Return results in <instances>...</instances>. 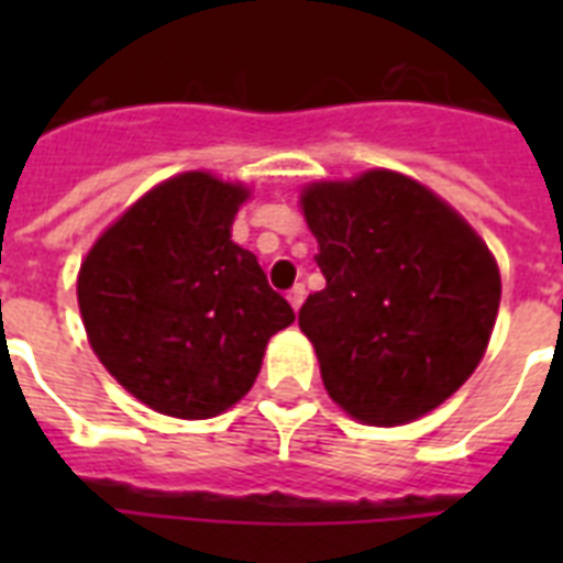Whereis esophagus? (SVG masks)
I'll list each match as a JSON object with an SVG mask.
<instances>
[{
  "mask_svg": "<svg viewBox=\"0 0 563 563\" xmlns=\"http://www.w3.org/2000/svg\"><path fill=\"white\" fill-rule=\"evenodd\" d=\"M286 298H289L291 309L298 312V309L303 307V298H307V289H303V283H298V286H295V289H291L289 295H286Z\"/></svg>",
  "mask_w": 563,
  "mask_h": 563,
  "instance_id": "obj_1",
  "label": "esophagus"
}]
</instances>
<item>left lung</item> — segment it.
Instances as JSON below:
<instances>
[{"instance_id": "8db88e82", "label": "left lung", "mask_w": 563, "mask_h": 563, "mask_svg": "<svg viewBox=\"0 0 563 563\" xmlns=\"http://www.w3.org/2000/svg\"><path fill=\"white\" fill-rule=\"evenodd\" d=\"M300 207L327 286L298 324L327 394L374 427L441 406L476 371L497 321L503 286L488 245L400 172L309 184Z\"/></svg>"}]
</instances>
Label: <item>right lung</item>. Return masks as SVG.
<instances>
[{
  "label": "right lung",
  "mask_w": 563,
  "mask_h": 563,
  "mask_svg": "<svg viewBox=\"0 0 563 563\" xmlns=\"http://www.w3.org/2000/svg\"><path fill=\"white\" fill-rule=\"evenodd\" d=\"M242 184L207 172L163 180L128 207L78 272V307L101 365L136 400L216 418L251 391L265 344L295 321L256 256L230 239Z\"/></svg>",
  "instance_id": "1"
}]
</instances>
